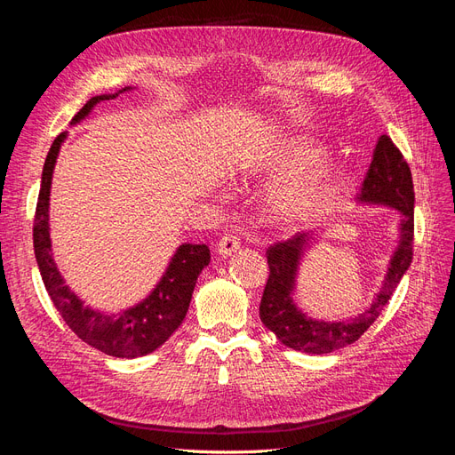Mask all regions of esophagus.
Returning <instances> with one entry per match:
<instances>
[{"instance_id":"esophagus-1","label":"esophagus","mask_w":455,"mask_h":455,"mask_svg":"<svg viewBox=\"0 0 455 455\" xmlns=\"http://www.w3.org/2000/svg\"><path fill=\"white\" fill-rule=\"evenodd\" d=\"M239 249H241V243H239V239L235 235H224L216 244V252L222 256V258H228L231 254H235Z\"/></svg>"}]
</instances>
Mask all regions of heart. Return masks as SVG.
Listing matches in <instances>:
<instances>
[{"instance_id": "obj_1", "label": "heart", "mask_w": 455, "mask_h": 455, "mask_svg": "<svg viewBox=\"0 0 455 455\" xmlns=\"http://www.w3.org/2000/svg\"><path fill=\"white\" fill-rule=\"evenodd\" d=\"M326 149L309 136H284L259 164V172L279 180L266 197L269 218L279 226H299L321 214L347 182L338 163H322Z\"/></svg>"}]
</instances>
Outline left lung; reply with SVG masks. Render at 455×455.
<instances>
[{"mask_svg": "<svg viewBox=\"0 0 455 455\" xmlns=\"http://www.w3.org/2000/svg\"><path fill=\"white\" fill-rule=\"evenodd\" d=\"M356 203L368 206H387L398 211L396 246L389 258L387 271L379 292L370 306L349 319L324 321L313 319L299 309L296 279L304 256L316 243L315 231H299L292 239L269 246V279L259 304V319L277 336L283 346L309 355L332 353L351 346L374 324L381 309L387 306L395 288L411 264V241H414V184L403 154L387 134H381L371 156L370 169L356 194Z\"/></svg>", "mask_w": 455, "mask_h": 455, "instance_id": "left-lung-1", "label": "left lung"}]
</instances>
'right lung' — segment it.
<instances>
[{
	"instance_id": "obj_1",
	"label": "right lung",
	"mask_w": 455,
	"mask_h": 455,
	"mask_svg": "<svg viewBox=\"0 0 455 455\" xmlns=\"http://www.w3.org/2000/svg\"><path fill=\"white\" fill-rule=\"evenodd\" d=\"M132 89L134 87H125L114 94L92 96L72 119V125H77L89 117L92 108L99 102L116 99L117 94ZM66 139L68 132H60L54 139L44 164V174H41V189L34 220V251L41 279H44L52 304L62 315L64 323L91 347L109 356H119V359H136V356L154 353L182 324L197 277L211 261L209 246L191 243L178 246L154 291L132 307L121 309L119 313H104L85 306L84 299L66 284L57 264H54L49 233L52 171Z\"/></svg>"
}]
</instances>
